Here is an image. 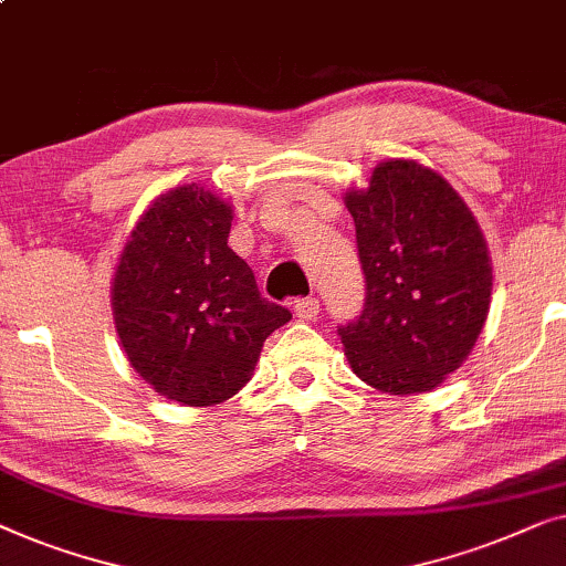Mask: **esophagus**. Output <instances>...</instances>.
<instances>
[{
  "label": "esophagus",
  "mask_w": 566,
  "mask_h": 566,
  "mask_svg": "<svg viewBox=\"0 0 566 566\" xmlns=\"http://www.w3.org/2000/svg\"><path fill=\"white\" fill-rule=\"evenodd\" d=\"M294 315H297L300 321H315V317L321 315V302H317V297L297 300V305H294Z\"/></svg>",
  "instance_id": "esophagus-1"
}]
</instances>
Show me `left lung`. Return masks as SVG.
<instances>
[{
  "instance_id": "left-lung-1",
  "label": "left lung",
  "mask_w": 566,
  "mask_h": 566,
  "mask_svg": "<svg viewBox=\"0 0 566 566\" xmlns=\"http://www.w3.org/2000/svg\"><path fill=\"white\" fill-rule=\"evenodd\" d=\"M346 207L366 280L338 336L356 377L389 395L431 392L457 371L490 313L492 264L474 214L441 174L389 158Z\"/></svg>"
}]
</instances>
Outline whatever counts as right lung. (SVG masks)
<instances>
[{
    "label": "right lung",
    "mask_w": 566,
    "mask_h": 566,
    "mask_svg": "<svg viewBox=\"0 0 566 566\" xmlns=\"http://www.w3.org/2000/svg\"><path fill=\"white\" fill-rule=\"evenodd\" d=\"M233 210L174 187L140 214L117 261L113 317L127 361L158 395L192 408L233 397L292 313L261 297L228 245Z\"/></svg>",
    "instance_id": "obj_1"
}]
</instances>
